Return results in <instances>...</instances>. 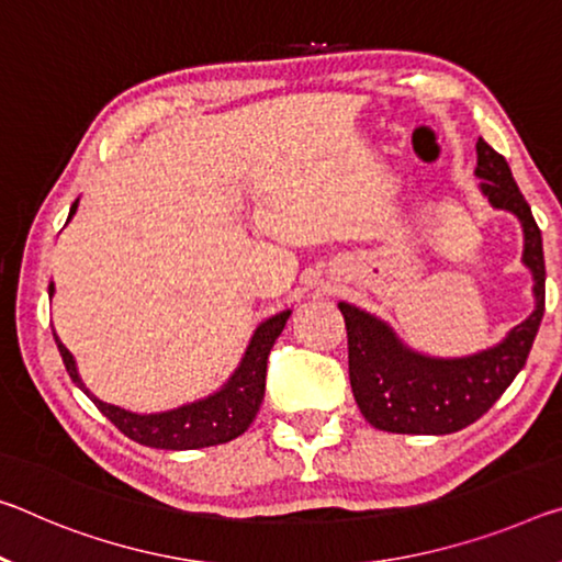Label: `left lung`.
Here are the masks:
<instances>
[{
	"mask_svg": "<svg viewBox=\"0 0 562 562\" xmlns=\"http://www.w3.org/2000/svg\"><path fill=\"white\" fill-rule=\"evenodd\" d=\"M480 190L493 207L518 215L532 272L536 310L510 329L501 345L460 360H435L403 347L378 317L340 302L347 327V364L360 413L372 427L400 435H448L483 417L528 360L542 313H546V257L530 204L513 180L505 157L477 139Z\"/></svg>",
	"mask_w": 562,
	"mask_h": 562,
	"instance_id": "1",
	"label": "left lung"
}]
</instances>
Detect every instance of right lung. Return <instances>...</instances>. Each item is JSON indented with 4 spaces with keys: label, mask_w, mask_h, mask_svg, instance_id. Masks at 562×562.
<instances>
[{
    "label": "right lung",
    "mask_w": 562,
    "mask_h": 562,
    "mask_svg": "<svg viewBox=\"0 0 562 562\" xmlns=\"http://www.w3.org/2000/svg\"><path fill=\"white\" fill-rule=\"evenodd\" d=\"M77 202L69 210V217L77 212ZM55 292V284H49V295ZM290 310L274 315L255 329L252 340L245 352L243 362L235 370V375L227 380V385L220 390V393L210 395L207 400H200V403L169 409V413H157V415H135L127 413V409H120L114 405H106L94 395H89V390L82 385V380L77 375L75 358L69 355L65 345L59 342L55 335V342L59 347L61 362L69 372V378L77 387H82L85 393L92 397L97 409L110 420L120 432L127 435L130 440L139 445H147V448H159V450H198V448H210V445H222L235 440L237 435H243L249 425H252L257 409L262 405L265 397V375H267V358H270V350L274 340H278L280 333L288 323Z\"/></svg>",
    "instance_id": "right-lung-1"
}]
</instances>
